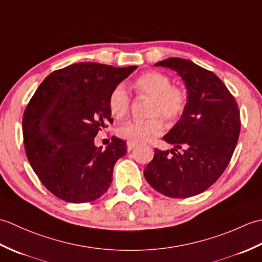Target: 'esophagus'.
Wrapping results in <instances>:
<instances>
[{
  "label": "esophagus",
  "instance_id": "esophagus-1",
  "mask_svg": "<svg viewBox=\"0 0 262 262\" xmlns=\"http://www.w3.org/2000/svg\"><path fill=\"white\" fill-rule=\"evenodd\" d=\"M135 146H137V143H135V142H130V141H128V142H127V149H128V151H132V149L134 148Z\"/></svg>",
  "mask_w": 262,
  "mask_h": 262
}]
</instances>
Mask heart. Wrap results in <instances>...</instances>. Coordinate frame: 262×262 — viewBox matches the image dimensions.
<instances>
[{"label":"heart","instance_id":"heart-1","mask_svg":"<svg viewBox=\"0 0 262 262\" xmlns=\"http://www.w3.org/2000/svg\"><path fill=\"white\" fill-rule=\"evenodd\" d=\"M132 88L149 99L146 120H127L117 128V135L130 142H143L158 136L163 129L161 118L166 121L176 120L182 115L188 102L185 89L172 85L168 75L160 72H146L133 82ZM108 105L110 114L117 119L126 116L130 107V98L122 85L111 91Z\"/></svg>","mask_w":262,"mask_h":262}]
</instances>
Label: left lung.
Masks as SVG:
<instances>
[{
	"instance_id": "obj_1",
	"label": "left lung",
	"mask_w": 262,
	"mask_h": 262,
	"mask_svg": "<svg viewBox=\"0 0 262 262\" xmlns=\"http://www.w3.org/2000/svg\"><path fill=\"white\" fill-rule=\"evenodd\" d=\"M155 66L169 68L181 76L188 102L181 118L163 136L174 147L155 148L144 177L164 196H196L215 183L229 165L240 135V110L224 83L191 60L171 57ZM180 148L182 152L177 151Z\"/></svg>"
}]
</instances>
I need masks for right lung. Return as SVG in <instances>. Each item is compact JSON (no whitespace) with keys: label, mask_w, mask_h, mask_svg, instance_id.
<instances>
[{"label":"right lung","mask_w":262,"mask_h":262,"mask_svg":"<svg viewBox=\"0 0 262 262\" xmlns=\"http://www.w3.org/2000/svg\"><path fill=\"white\" fill-rule=\"evenodd\" d=\"M136 69L72 64L49 74L28 103L22 119L27 158L57 198L89 203L108 190L115 163L127 152L126 142L113 137L102 149L94 137L114 121L111 91Z\"/></svg>","instance_id":"right-lung-1"}]
</instances>
